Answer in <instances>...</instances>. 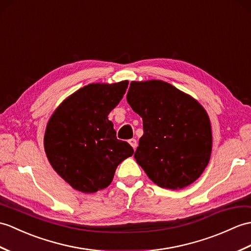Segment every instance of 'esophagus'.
Wrapping results in <instances>:
<instances>
[{
	"label": "esophagus",
	"instance_id": "34e87169",
	"mask_svg": "<svg viewBox=\"0 0 251 251\" xmlns=\"http://www.w3.org/2000/svg\"><path fill=\"white\" fill-rule=\"evenodd\" d=\"M128 143H129V144L131 145V148H132L133 150H136L137 147H138V142H137L136 139H130L129 141H128Z\"/></svg>",
	"mask_w": 251,
	"mask_h": 251
}]
</instances>
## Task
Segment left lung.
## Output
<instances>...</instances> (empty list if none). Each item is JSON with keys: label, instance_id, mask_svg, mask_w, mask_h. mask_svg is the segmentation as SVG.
<instances>
[{"label": "left lung", "instance_id": "1", "mask_svg": "<svg viewBox=\"0 0 251 251\" xmlns=\"http://www.w3.org/2000/svg\"><path fill=\"white\" fill-rule=\"evenodd\" d=\"M127 101L143 121L135 159L161 188L200 177L212 153L211 122L200 102L161 80L132 81Z\"/></svg>", "mask_w": 251, "mask_h": 251}]
</instances>
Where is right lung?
<instances>
[{
    "label": "right lung",
    "instance_id": "1",
    "mask_svg": "<svg viewBox=\"0 0 251 251\" xmlns=\"http://www.w3.org/2000/svg\"><path fill=\"white\" fill-rule=\"evenodd\" d=\"M127 87V80L87 84L64 99L49 119L47 158L74 189L93 194L108 187L118 166L133 154L129 144L116 139L108 120Z\"/></svg>",
    "mask_w": 251,
    "mask_h": 251
}]
</instances>
